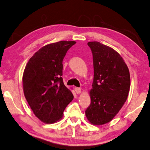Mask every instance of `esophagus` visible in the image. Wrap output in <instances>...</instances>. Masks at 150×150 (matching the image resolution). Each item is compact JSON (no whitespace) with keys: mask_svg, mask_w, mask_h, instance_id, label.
<instances>
[{"mask_svg":"<svg viewBox=\"0 0 150 150\" xmlns=\"http://www.w3.org/2000/svg\"><path fill=\"white\" fill-rule=\"evenodd\" d=\"M75 91L76 93L77 94H80V93H81V88H78V87H75Z\"/></svg>","mask_w":150,"mask_h":150,"instance_id":"obj_1","label":"esophagus"}]
</instances>
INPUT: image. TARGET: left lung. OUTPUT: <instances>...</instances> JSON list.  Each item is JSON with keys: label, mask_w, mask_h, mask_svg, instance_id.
Masks as SVG:
<instances>
[{"label": "left lung", "mask_w": 150, "mask_h": 150, "mask_svg": "<svg viewBox=\"0 0 150 150\" xmlns=\"http://www.w3.org/2000/svg\"><path fill=\"white\" fill-rule=\"evenodd\" d=\"M93 57L94 78L90 91L91 103L85 110L94 125L107 123L123 107L130 89V74L123 59L112 48L90 41Z\"/></svg>", "instance_id": "left-lung-1"}]
</instances>
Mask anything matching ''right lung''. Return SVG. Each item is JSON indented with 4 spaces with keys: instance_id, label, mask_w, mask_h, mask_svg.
Returning <instances> with one entry per match:
<instances>
[{
    "instance_id": "right-lung-1",
    "label": "right lung",
    "mask_w": 150,
    "mask_h": 150,
    "mask_svg": "<svg viewBox=\"0 0 150 150\" xmlns=\"http://www.w3.org/2000/svg\"><path fill=\"white\" fill-rule=\"evenodd\" d=\"M75 43L73 41H61L43 46L25 66L23 75L25 97L33 113L45 123L60 120L74 98L62 76L64 57Z\"/></svg>"
}]
</instances>
